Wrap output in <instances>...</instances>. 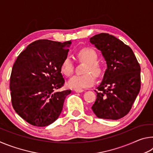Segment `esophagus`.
<instances>
[{
	"mask_svg": "<svg viewBox=\"0 0 153 153\" xmlns=\"http://www.w3.org/2000/svg\"><path fill=\"white\" fill-rule=\"evenodd\" d=\"M75 90V92H78V93H81V92H83L84 91V90H82V89H80V90H78V89H75L74 90Z\"/></svg>",
	"mask_w": 153,
	"mask_h": 153,
	"instance_id": "1",
	"label": "esophagus"
}]
</instances>
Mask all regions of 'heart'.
Instances as JSON below:
<instances>
[{"mask_svg": "<svg viewBox=\"0 0 153 153\" xmlns=\"http://www.w3.org/2000/svg\"><path fill=\"white\" fill-rule=\"evenodd\" d=\"M78 57L88 63L85 69V74L82 76H74L69 80L68 86L74 89H83L92 86L94 83V78L92 74L88 73L91 72L95 77L101 76L102 69L101 66L97 63L98 55L92 48H84L77 53ZM61 70L65 76H70L74 73V64L71 56L67 55L61 63Z\"/></svg>", "mask_w": 153, "mask_h": 153, "instance_id": "b5f03b06", "label": "heart"}]
</instances>
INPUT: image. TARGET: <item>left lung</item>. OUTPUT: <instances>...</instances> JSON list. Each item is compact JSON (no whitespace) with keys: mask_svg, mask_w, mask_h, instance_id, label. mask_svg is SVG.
Segmentation results:
<instances>
[{"mask_svg":"<svg viewBox=\"0 0 153 153\" xmlns=\"http://www.w3.org/2000/svg\"><path fill=\"white\" fill-rule=\"evenodd\" d=\"M107 63L92 109L98 118L119 120L130 111L140 90V66L131 48L108 33L90 38Z\"/></svg>","mask_w":153,"mask_h":153,"instance_id":"1","label":"left lung"}]
</instances>
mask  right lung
Listing matches in <instances>:
<instances>
[{"label":"right lung","instance_id":"1","mask_svg":"<svg viewBox=\"0 0 153 153\" xmlns=\"http://www.w3.org/2000/svg\"><path fill=\"white\" fill-rule=\"evenodd\" d=\"M71 40H39L28 45L13 66L10 90L13 107L31 125L45 127L57 120L71 90L59 92L65 79L61 65Z\"/></svg>","mask_w":153,"mask_h":153}]
</instances>
